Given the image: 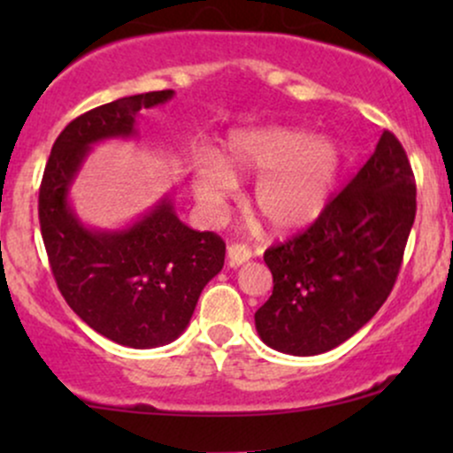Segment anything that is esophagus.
<instances>
[{"mask_svg": "<svg viewBox=\"0 0 453 453\" xmlns=\"http://www.w3.org/2000/svg\"><path fill=\"white\" fill-rule=\"evenodd\" d=\"M249 259H251V249L247 244L234 242L227 247V262H230V266H241V264L249 262Z\"/></svg>", "mask_w": 453, "mask_h": 453, "instance_id": "34e87169", "label": "esophagus"}]
</instances>
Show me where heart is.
<instances>
[{
	"label": "heart",
	"mask_w": 453,
	"mask_h": 453,
	"mask_svg": "<svg viewBox=\"0 0 453 453\" xmlns=\"http://www.w3.org/2000/svg\"><path fill=\"white\" fill-rule=\"evenodd\" d=\"M342 173V149L330 136L288 126L234 129L215 155L197 159L194 189L209 211L236 189L234 176H259L253 206L277 232H298L321 217Z\"/></svg>",
	"instance_id": "obj_1"
}]
</instances>
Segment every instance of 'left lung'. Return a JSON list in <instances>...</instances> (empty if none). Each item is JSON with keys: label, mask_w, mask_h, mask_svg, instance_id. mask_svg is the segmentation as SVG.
<instances>
[{"label": "left lung", "mask_w": 453, "mask_h": 453, "mask_svg": "<svg viewBox=\"0 0 453 453\" xmlns=\"http://www.w3.org/2000/svg\"><path fill=\"white\" fill-rule=\"evenodd\" d=\"M413 221V170L386 129L319 219L264 253L274 288L256 313L259 339L289 356H317L351 339L392 292Z\"/></svg>", "instance_id": "1"}]
</instances>
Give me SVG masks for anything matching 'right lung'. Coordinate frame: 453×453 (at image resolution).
Segmentation results:
<instances>
[{"instance_id":"right-lung-1","label":"right lung","mask_w":453,"mask_h":453,"mask_svg":"<svg viewBox=\"0 0 453 453\" xmlns=\"http://www.w3.org/2000/svg\"><path fill=\"white\" fill-rule=\"evenodd\" d=\"M173 96L140 93L76 117L55 140L40 185V230L61 296L87 326L134 349L183 334L202 289L221 273L226 242L185 226L170 194L123 230L87 227L70 189L93 144L136 136L138 114Z\"/></svg>"}]
</instances>
